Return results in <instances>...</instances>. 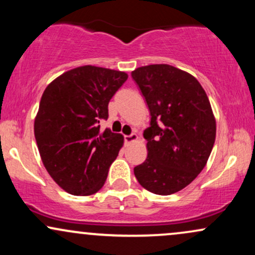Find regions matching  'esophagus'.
<instances>
[{"label": "esophagus", "instance_id": "34e87169", "mask_svg": "<svg viewBox=\"0 0 255 255\" xmlns=\"http://www.w3.org/2000/svg\"><path fill=\"white\" fill-rule=\"evenodd\" d=\"M137 140V135L135 133H131L129 135H125V142L126 144H130V142H134Z\"/></svg>", "mask_w": 255, "mask_h": 255}]
</instances>
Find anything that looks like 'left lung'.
Returning <instances> with one entry per match:
<instances>
[{"label":"left lung","instance_id":"8db88e82","mask_svg":"<svg viewBox=\"0 0 255 255\" xmlns=\"http://www.w3.org/2000/svg\"><path fill=\"white\" fill-rule=\"evenodd\" d=\"M151 114L144 131L147 158L134 168L148 192L174 194L206 165L216 139V120L206 92L189 73L169 64L131 72Z\"/></svg>","mask_w":255,"mask_h":255}]
</instances>
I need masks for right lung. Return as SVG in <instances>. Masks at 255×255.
Here are the masks:
<instances>
[{"instance_id": "right-lung-1", "label": "right lung", "mask_w": 255, "mask_h": 255, "mask_svg": "<svg viewBox=\"0 0 255 255\" xmlns=\"http://www.w3.org/2000/svg\"><path fill=\"white\" fill-rule=\"evenodd\" d=\"M127 73L83 66L48 85L34 119V136L46 171L73 195H91L103 187L124 136L109 128L108 104Z\"/></svg>"}]
</instances>
